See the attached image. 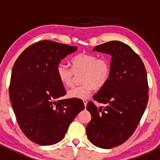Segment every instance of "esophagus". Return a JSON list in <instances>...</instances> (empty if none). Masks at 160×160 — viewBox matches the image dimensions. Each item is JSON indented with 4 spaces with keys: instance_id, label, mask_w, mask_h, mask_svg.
Here are the masks:
<instances>
[{
    "instance_id": "esophagus-1",
    "label": "esophagus",
    "mask_w": 160,
    "mask_h": 160,
    "mask_svg": "<svg viewBox=\"0 0 160 160\" xmlns=\"http://www.w3.org/2000/svg\"><path fill=\"white\" fill-rule=\"evenodd\" d=\"M83 104H84V106H85V108L87 107V104H88V101H87V100H83Z\"/></svg>"
}]
</instances>
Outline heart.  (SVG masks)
<instances>
[{"label": "heart", "mask_w": 160, "mask_h": 160, "mask_svg": "<svg viewBox=\"0 0 160 160\" xmlns=\"http://www.w3.org/2000/svg\"><path fill=\"white\" fill-rule=\"evenodd\" d=\"M71 65L72 70L67 64L60 62L56 67V75L63 86L70 87L75 74L81 73L80 80L82 83L68 91V96L72 98H88L93 88H103L111 75L110 61L105 57H98L96 55L80 53L72 58Z\"/></svg>", "instance_id": "b5f03b06"}]
</instances>
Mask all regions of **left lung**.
Listing matches in <instances>:
<instances>
[{
    "label": "left lung",
    "instance_id": "obj_1",
    "mask_svg": "<svg viewBox=\"0 0 160 160\" xmlns=\"http://www.w3.org/2000/svg\"><path fill=\"white\" fill-rule=\"evenodd\" d=\"M93 51L111 55V75L93 97L104 106L91 101L87 105L91 114L87 135L94 146L111 149L132 136L142 117L149 100L147 73L138 55L122 42H108Z\"/></svg>",
    "mask_w": 160,
    "mask_h": 160
}]
</instances>
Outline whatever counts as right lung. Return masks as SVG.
I'll return each instance as SVG.
<instances>
[{
    "instance_id": "obj_1",
    "label": "right lung",
    "mask_w": 160,
    "mask_h": 160,
    "mask_svg": "<svg viewBox=\"0 0 160 160\" xmlns=\"http://www.w3.org/2000/svg\"><path fill=\"white\" fill-rule=\"evenodd\" d=\"M77 49V46L43 40L26 48L14 62L9 87L11 105L19 127L33 142L49 146L60 142L84 109L79 98L58 99L67 92L56 67Z\"/></svg>"
}]
</instances>
